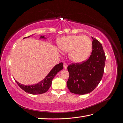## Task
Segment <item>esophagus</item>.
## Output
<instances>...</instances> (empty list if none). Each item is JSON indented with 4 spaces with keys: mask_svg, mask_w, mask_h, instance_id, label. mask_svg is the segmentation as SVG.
Here are the masks:
<instances>
[{
    "mask_svg": "<svg viewBox=\"0 0 123 123\" xmlns=\"http://www.w3.org/2000/svg\"><path fill=\"white\" fill-rule=\"evenodd\" d=\"M67 67H68V65L67 64H66V63H65V64H64V69H67Z\"/></svg>",
    "mask_w": 123,
    "mask_h": 123,
    "instance_id": "34e87169",
    "label": "esophagus"
}]
</instances>
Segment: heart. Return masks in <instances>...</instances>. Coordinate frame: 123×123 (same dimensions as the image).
<instances>
[{
  "label": "heart",
  "mask_w": 123,
  "mask_h": 123,
  "mask_svg": "<svg viewBox=\"0 0 123 123\" xmlns=\"http://www.w3.org/2000/svg\"><path fill=\"white\" fill-rule=\"evenodd\" d=\"M58 46L62 51L69 53L71 61L80 62L85 61L90 55L92 49V42L86 35L64 36L59 40Z\"/></svg>",
  "instance_id": "1"
}]
</instances>
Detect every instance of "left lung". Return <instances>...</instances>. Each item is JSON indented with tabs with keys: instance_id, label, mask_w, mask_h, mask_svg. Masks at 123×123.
<instances>
[{
	"instance_id": "8db88e82",
	"label": "left lung",
	"mask_w": 123,
	"mask_h": 123,
	"mask_svg": "<svg viewBox=\"0 0 123 123\" xmlns=\"http://www.w3.org/2000/svg\"><path fill=\"white\" fill-rule=\"evenodd\" d=\"M92 38V51L89 58L83 62L71 64L67 67L69 76L67 85L72 93H89L102 80L106 56L102 44L98 40Z\"/></svg>"
}]
</instances>
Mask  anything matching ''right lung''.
Wrapping results in <instances>:
<instances>
[{"label": "right lung", "mask_w": 123, "mask_h": 123, "mask_svg": "<svg viewBox=\"0 0 123 123\" xmlns=\"http://www.w3.org/2000/svg\"><path fill=\"white\" fill-rule=\"evenodd\" d=\"M28 36V37H29ZM27 37H25L24 38ZM40 38H44L43 36H41ZM63 69L62 62L59 63L54 66V67L51 70L50 73L48 74V75L39 83H37L33 85H24L19 83L16 80L15 81L17 85L19 86L21 89H23L25 92L32 94H39L45 93L48 90L51 86L52 81L53 78L56 75L57 73Z\"/></svg>", "instance_id": "right-lung-1"}]
</instances>
